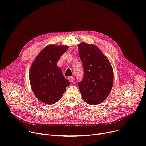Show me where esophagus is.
<instances>
[{"label": "esophagus", "instance_id": "esophagus-1", "mask_svg": "<svg viewBox=\"0 0 146 146\" xmlns=\"http://www.w3.org/2000/svg\"><path fill=\"white\" fill-rule=\"evenodd\" d=\"M68 80L70 82H73L74 81V78L73 77H70L68 78Z\"/></svg>", "mask_w": 146, "mask_h": 146}]
</instances>
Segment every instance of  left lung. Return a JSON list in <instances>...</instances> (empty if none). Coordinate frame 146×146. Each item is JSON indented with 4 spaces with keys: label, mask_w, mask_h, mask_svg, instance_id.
I'll use <instances>...</instances> for the list:
<instances>
[{
    "label": "left lung",
    "mask_w": 146,
    "mask_h": 146,
    "mask_svg": "<svg viewBox=\"0 0 146 146\" xmlns=\"http://www.w3.org/2000/svg\"><path fill=\"white\" fill-rule=\"evenodd\" d=\"M78 49L84 68L83 78L78 83L82 98L88 104H98L106 99L111 90L112 67L97 46L82 42Z\"/></svg>",
    "instance_id": "8db88e82"
}]
</instances>
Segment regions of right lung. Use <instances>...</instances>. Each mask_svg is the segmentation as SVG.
I'll return each mask as SVG.
<instances>
[{"instance_id": "obj_1", "label": "right lung", "mask_w": 146, "mask_h": 146, "mask_svg": "<svg viewBox=\"0 0 146 146\" xmlns=\"http://www.w3.org/2000/svg\"><path fill=\"white\" fill-rule=\"evenodd\" d=\"M67 46L49 45L44 48L33 62L30 82L36 97L48 104L56 103L62 97L70 83L56 65Z\"/></svg>"}]
</instances>
